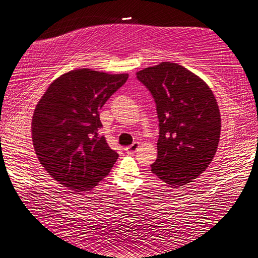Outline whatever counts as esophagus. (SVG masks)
<instances>
[{
  "mask_svg": "<svg viewBox=\"0 0 258 258\" xmlns=\"http://www.w3.org/2000/svg\"><path fill=\"white\" fill-rule=\"evenodd\" d=\"M140 147V142H134L132 146H128V147H126L125 148V151L127 152L128 155H133L135 151L138 150V148Z\"/></svg>",
  "mask_w": 258,
  "mask_h": 258,
  "instance_id": "1",
  "label": "esophagus"
}]
</instances>
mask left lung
Wrapping results in <instances>:
<instances>
[{
    "label": "left lung",
    "instance_id": "obj_1",
    "mask_svg": "<svg viewBox=\"0 0 258 258\" xmlns=\"http://www.w3.org/2000/svg\"><path fill=\"white\" fill-rule=\"evenodd\" d=\"M155 99L159 120L158 157L151 172L171 186L185 185L208 167L221 135L213 91L181 64L160 62L137 73Z\"/></svg>",
    "mask_w": 258,
    "mask_h": 258
}]
</instances>
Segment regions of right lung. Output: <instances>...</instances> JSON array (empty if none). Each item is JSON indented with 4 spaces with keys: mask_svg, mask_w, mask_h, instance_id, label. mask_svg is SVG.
Here are the masks:
<instances>
[{
    "mask_svg": "<svg viewBox=\"0 0 258 258\" xmlns=\"http://www.w3.org/2000/svg\"><path fill=\"white\" fill-rule=\"evenodd\" d=\"M127 78L128 74L75 69L52 82L36 104L32 120L35 152L46 172L69 190H91L118 158L99 135V110Z\"/></svg>",
    "mask_w": 258,
    "mask_h": 258,
    "instance_id": "add662e5",
    "label": "right lung"
}]
</instances>
